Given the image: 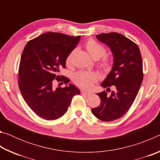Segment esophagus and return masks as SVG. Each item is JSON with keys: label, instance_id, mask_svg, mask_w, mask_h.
<instances>
[{"label": "esophagus", "instance_id": "1", "mask_svg": "<svg viewBox=\"0 0 160 160\" xmlns=\"http://www.w3.org/2000/svg\"><path fill=\"white\" fill-rule=\"evenodd\" d=\"M81 92H82V94H85L87 96H89L91 94V92H87V91H82Z\"/></svg>", "mask_w": 160, "mask_h": 160}]
</instances>
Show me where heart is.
Listing matches in <instances>:
<instances>
[{"label":"heart","instance_id":"heart-1","mask_svg":"<svg viewBox=\"0 0 160 160\" xmlns=\"http://www.w3.org/2000/svg\"><path fill=\"white\" fill-rule=\"evenodd\" d=\"M85 48L94 60H99L98 66L104 71H108L112 66V58L106 54V48L95 40L90 39L86 42ZM75 50L72 51L66 58V63L68 66L72 64V57ZM98 80V75L96 72L88 71H79L73 76V81L76 85L83 89H89Z\"/></svg>","mask_w":160,"mask_h":160}]
</instances>
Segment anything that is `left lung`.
Segmentation results:
<instances>
[{"instance_id": "8db88e82", "label": "left lung", "mask_w": 160, "mask_h": 160, "mask_svg": "<svg viewBox=\"0 0 160 160\" xmlns=\"http://www.w3.org/2000/svg\"><path fill=\"white\" fill-rule=\"evenodd\" d=\"M96 37L110 47L113 56L112 71L101 86L107 90L114 86L116 90L110 96L106 91L97 93L101 103L92 109V113L99 120L109 122L126 113L138 93L143 79L142 56L135 42L117 32L102 33Z\"/></svg>"}]
</instances>
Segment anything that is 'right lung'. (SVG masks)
<instances>
[{
	"label": "right lung",
	"mask_w": 160,
	"mask_h": 160,
	"mask_svg": "<svg viewBox=\"0 0 160 160\" xmlns=\"http://www.w3.org/2000/svg\"><path fill=\"white\" fill-rule=\"evenodd\" d=\"M79 39V36L50 32L29 40L25 45L18 70L19 89L29 107L43 119L61 118L72 97L80 94L71 84L56 90L53 88L55 81L69 82L68 78L58 75L59 70L66 68L67 56L76 47Z\"/></svg>",
	"instance_id": "add662e5"
}]
</instances>
